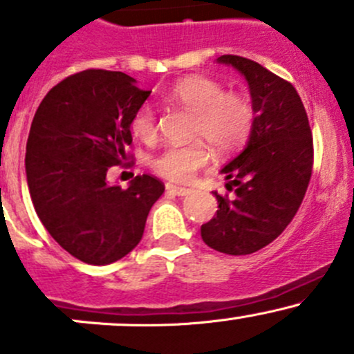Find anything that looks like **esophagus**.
<instances>
[{
	"mask_svg": "<svg viewBox=\"0 0 354 354\" xmlns=\"http://www.w3.org/2000/svg\"><path fill=\"white\" fill-rule=\"evenodd\" d=\"M166 190L169 192V194H173V195H178V197H185V195H188L190 194V188H183V187H176V185H171V183H167L166 185Z\"/></svg>",
	"mask_w": 354,
	"mask_h": 354,
	"instance_id": "obj_1",
	"label": "esophagus"
}]
</instances>
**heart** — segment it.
I'll return each mask as SVG.
<instances>
[{"mask_svg": "<svg viewBox=\"0 0 354 354\" xmlns=\"http://www.w3.org/2000/svg\"><path fill=\"white\" fill-rule=\"evenodd\" d=\"M169 97L195 114L190 135L197 140L171 145L156 156L152 167L159 176L173 183H188L209 164L212 154L207 143L217 154H231L248 142L255 124V106L243 92L226 91L214 78L192 75L171 88ZM130 127L138 140L154 142L159 131L154 108L142 104L135 111Z\"/></svg>", "mask_w": 354, "mask_h": 354, "instance_id": "1", "label": "heart"}]
</instances>
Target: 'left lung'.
Listing matches in <instances>:
<instances>
[{"label": "left lung", "instance_id": "obj_1", "mask_svg": "<svg viewBox=\"0 0 354 354\" xmlns=\"http://www.w3.org/2000/svg\"><path fill=\"white\" fill-rule=\"evenodd\" d=\"M246 78L255 124L245 151L224 166L233 197L216 195L217 214L202 224V240L227 255H248L272 243L298 212L313 167L308 116L296 88L243 56L217 58Z\"/></svg>", "mask_w": 354, "mask_h": 354}]
</instances>
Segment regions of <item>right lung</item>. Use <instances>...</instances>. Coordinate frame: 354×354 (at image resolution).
I'll use <instances>...</instances> for the list:
<instances>
[{
    "label": "right lung",
    "mask_w": 354,
    "mask_h": 354,
    "mask_svg": "<svg viewBox=\"0 0 354 354\" xmlns=\"http://www.w3.org/2000/svg\"><path fill=\"white\" fill-rule=\"evenodd\" d=\"M151 91L121 71L84 70L51 88L30 124L25 173L32 203L48 233L75 259L106 266L144 236L164 183L135 176L127 190L106 180L131 159L130 123Z\"/></svg>",
    "instance_id": "1"
}]
</instances>
